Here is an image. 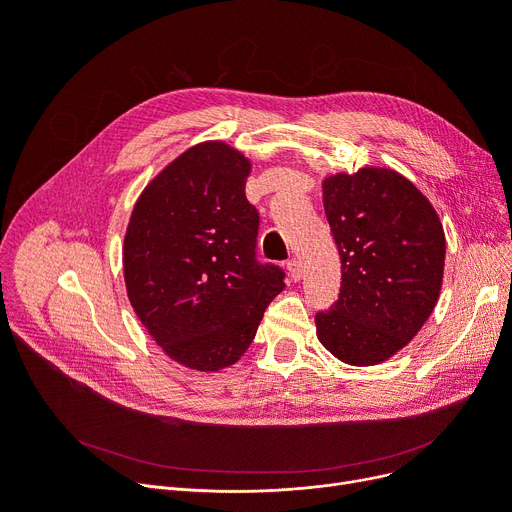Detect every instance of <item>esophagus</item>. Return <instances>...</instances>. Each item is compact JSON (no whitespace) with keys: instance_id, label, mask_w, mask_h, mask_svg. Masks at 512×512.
I'll return each instance as SVG.
<instances>
[{"instance_id":"1","label":"esophagus","mask_w":512,"mask_h":512,"mask_svg":"<svg viewBox=\"0 0 512 512\" xmlns=\"http://www.w3.org/2000/svg\"><path fill=\"white\" fill-rule=\"evenodd\" d=\"M286 267H288V274L294 278V280H301L303 278V263H301V259H290L288 263H286Z\"/></svg>"}]
</instances>
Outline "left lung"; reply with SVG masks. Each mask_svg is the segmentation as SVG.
Returning <instances> with one entry per match:
<instances>
[{"label": "left lung", "mask_w": 512, "mask_h": 512, "mask_svg": "<svg viewBox=\"0 0 512 512\" xmlns=\"http://www.w3.org/2000/svg\"><path fill=\"white\" fill-rule=\"evenodd\" d=\"M342 261L340 297L315 315L317 338L342 363L394 357L432 315L446 236L434 205L392 168H361L321 182Z\"/></svg>", "instance_id": "left-lung-1"}]
</instances>
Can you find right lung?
Instances as JSON below:
<instances>
[{"label": "right lung", "mask_w": 512, "mask_h": 512, "mask_svg": "<svg viewBox=\"0 0 512 512\" xmlns=\"http://www.w3.org/2000/svg\"><path fill=\"white\" fill-rule=\"evenodd\" d=\"M249 157L224 141L188 147L132 207L122 265L128 301L172 361L234 365L255 338L284 272L259 265V213L245 197Z\"/></svg>", "instance_id": "right-lung-1"}]
</instances>
